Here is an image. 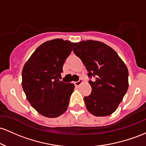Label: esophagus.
Segmentation results:
<instances>
[{"label":"esophagus","mask_w":146,"mask_h":146,"mask_svg":"<svg viewBox=\"0 0 146 146\" xmlns=\"http://www.w3.org/2000/svg\"><path fill=\"white\" fill-rule=\"evenodd\" d=\"M82 83H83V79H82V78H80L78 81L74 82V85L76 86H79Z\"/></svg>","instance_id":"obj_1"}]
</instances>
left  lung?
Returning <instances> with one entry per match:
<instances>
[{"instance_id": "obj_1", "label": "left lung", "mask_w": 146, "mask_h": 146, "mask_svg": "<svg viewBox=\"0 0 146 146\" xmlns=\"http://www.w3.org/2000/svg\"><path fill=\"white\" fill-rule=\"evenodd\" d=\"M73 52L88 72L91 94L85 96L87 110L96 117L112 114L128 88V70L114 50L97 40L73 42Z\"/></svg>"}]
</instances>
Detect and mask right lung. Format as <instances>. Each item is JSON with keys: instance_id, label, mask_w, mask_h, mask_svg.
<instances>
[{"instance_id": "1", "label": "right lung", "mask_w": 146, "mask_h": 146, "mask_svg": "<svg viewBox=\"0 0 146 146\" xmlns=\"http://www.w3.org/2000/svg\"><path fill=\"white\" fill-rule=\"evenodd\" d=\"M72 43L59 38L43 42L23 69L22 86L27 99L45 117H59L68 107L74 85L59 79L63 64L72 50Z\"/></svg>"}]
</instances>
